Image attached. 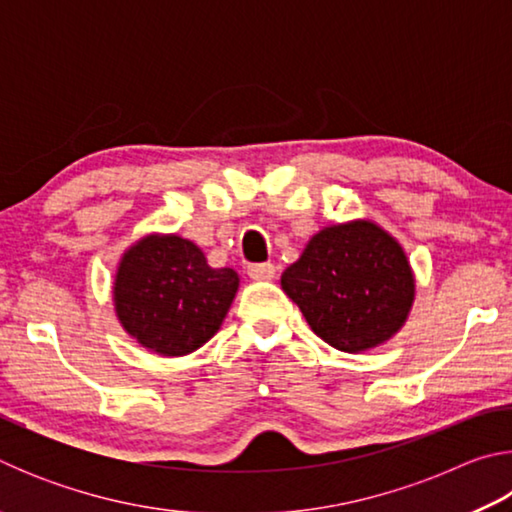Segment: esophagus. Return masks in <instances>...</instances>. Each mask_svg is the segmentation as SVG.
I'll return each mask as SVG.
<instances>
[{"label": "esophagus", "mask_w": 512, "mask_h": 512, "mask_svg": "<svg viewBox=\"0 0 512 512\" xmlns=\"http://www.w3.org/2000/svg\"><path fill=\"white\" fill-rule=\"evenodd\" d=\"M248 275H250V280H255V282H268L275 277V266L273 264H253V266H248Z\"/></svg>", "instance_id": "obj_1"}]
</instances>
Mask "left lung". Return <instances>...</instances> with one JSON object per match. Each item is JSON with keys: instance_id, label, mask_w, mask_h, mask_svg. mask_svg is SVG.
Masks as SVG:
<instances>
[{"instance_id": "1", "label": "left lung", "mask_w": 512, "mask_h": 512, "mask_svg": "<svg viewBox=\"0 0 512 512\" xmlns=\"http://www.w3.org/2000/svg\"><path fill=\"white\" fill-rule=\"evenodd\" d=\"M280 282L314 334L350 354L391 341L415 300L402 244L370 219L320 228Z\"/></svg>"}]
</instances>
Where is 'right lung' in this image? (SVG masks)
<instances>
[{
	"label": "right lung",
	"mask_w": 512,
	"mask_h": 512,
	"mask_svg": "<svg viewBox=\"0 0 512 512\" xmlns=\"http://www.w3.org/2000/svg\"><path fill=\"white\" fill-rule=\"evenodd\" d=\"M239 291L232 268H212L194 241L151 232L119 257L112 305L124 332L160 357H185L212 339Z\"/></svg>",
	"instance_id": "right-lung-1"
}]
</instances>
